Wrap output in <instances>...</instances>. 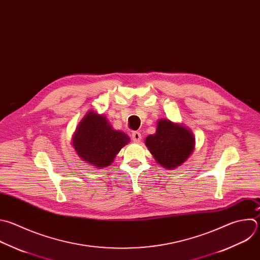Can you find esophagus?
<instances>
[{
	"label": "esophagus",
	"instance_id": "obj_1",
	"mask_svg": "<svg viewBox=\"0 0 260 260\" xmlns=\"http://www.w3.org/2000/svg\"><path fill=\"white\" fill-rule=\"evenodd\" d=\"M132 139H133L134 142L139 143V142L141 141V139H142V136H141V134H140L139 132H134V133L132 134Z\"/></svg>",
	"mask_w": 260,
	"mask_h": 260
}]
</instances>
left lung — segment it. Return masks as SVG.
<instances>
[{
	"mask_svg": "<svg viewBox=\"0 0 260 260\" xmlns=\"http://www.w3.org/2000/svg\"><path fill=\"white\" fill-rule=\"evenodd\" d=\"M145 142L155 160L166 169L180 166L194 150L191 132L168 119H160L156 134L148 136Z\"/></svg>",
	"mask_w": 260,
	"mask_h": 260,
	"instance_id": "left-lung-1",
	"label": "left lung"
}]
</instances>
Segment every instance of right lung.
<instances>
[{
	"instance_id": "obj_1",
	"label": "right lung",
	"mask_w": 260,
	"mask_h": 260,
	"mask_svg": "<svg viewBox=\"0 0 260 260\" xmlns=\"http://www.w3.org/2000/svg\"><path fill=\"white\" fill-rule=\"evenodd\" d=\"M129 142V138L114 131L106 117L90 111L78 124L73 136V146L81 159L97 167H106Z\"/></svg>"
}]
</instances>
